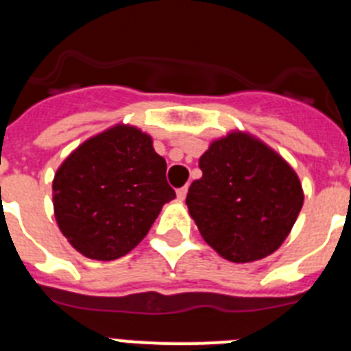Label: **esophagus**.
I'll use <instances>...</instances> for the list:
<instances>
[{
	"instance_id": "1",
	"label": "esophagus",
	"mask_w": 351,
	"mask_h": 351,
	"mask_svg": "<svg viewBox=\"0 0 351 351\" xmlns=\"http://www.w3.org/2000/svg\"><path fill=\"white\" fill-rule=\"evenodd\" d=\"M186 193H188V186H182V188H179L178 191H176V195H178V200H184L186 198Z\"/></svg>"
}]
</instances>
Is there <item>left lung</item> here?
<instances>
[{"instance_id":"left-lung-1","label":"left lung","mask_w":351,"mask_h":351,"mask_svg":"<svg viewBox=\"0 0 351 351\" xmlns=\"http://www.w3.org/2000/svg\"><path fill=\"white\" fill-rule=\"evenodd\" d=\"M198 167L202 178L191 182L186 206L204 241L235 263L274 253L304 204L293 169L243 132L214 141Z\"/></svg>"}]
</instances>
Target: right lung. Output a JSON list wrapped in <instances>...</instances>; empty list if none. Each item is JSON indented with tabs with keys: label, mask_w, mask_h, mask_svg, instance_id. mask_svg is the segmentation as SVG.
Wrapping results in <instances>:
<instances>
[{
	"label": "right lung",
	"mask_w": 351,
	"mask_h": 351,
	"mask_svg": "<svg viewBox=\"0 0 351 351\" xmlns=\"http://www.w3.org/2000/svg\"><path fill=\"white\" fill-rule=\"evenodd\" d=\"M167 161L147 133L116 125L61 163L52 181L54 216L68 243L93 260L125 256L176 198Z\"/></svg>",
	"instance_id": "add662e5"
}]
</instances>
